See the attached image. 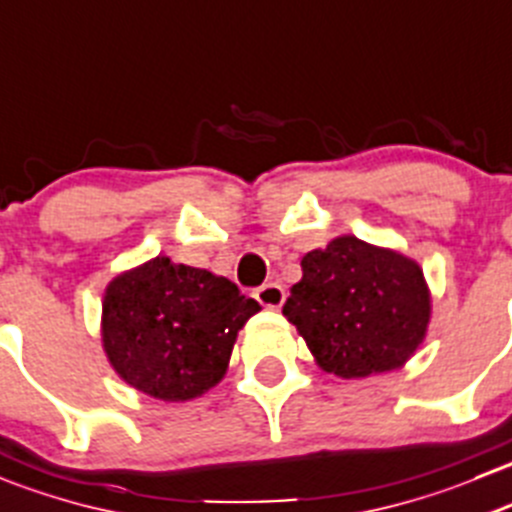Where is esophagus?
<instances>
[{
  "label": "esophagus",
  "mask_w": 512,
  "mask_h": 512,
  "mask_svg": "<svg viewBox=\"0 0 512 512\" xmlns=\"http://www.w3.org/2000/svg\"><path fill=\"white\" fill-rule=\"evenodd\" d=\"M255 297H257V302H260V305L277 310V307L285 302V287H282L280 282H265L262 287H257Z\"/></svg>",
  "instance_id": "obj_1"
}]
</instances>
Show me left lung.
<instances>
[{"instance_id": "1", "label": "left lung", "mask_w": 512, "mask_h": 512, "mask_svg": "<svg viewBox=\"0 0 512 512\" xmlns=\"http://www.w3.org/2000/svg\"><path fill=\"white\" fill-rule=\"evenodd\" d=\"M282 312L322 370L367 377L395 370L418 350L430 295L413 260L347 235L302 257V280Z\"/></svg>"}]
</instances>
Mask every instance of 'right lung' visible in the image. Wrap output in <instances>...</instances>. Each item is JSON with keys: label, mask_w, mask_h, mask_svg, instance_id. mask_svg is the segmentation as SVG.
<instances>
[{"label": "right lung", "mask_w": 512, "mask_h": 512, "mask_svg": "<svg viewBox=\"0 0 512 512\" xmlns=\"http://www.w3.org/2000/svg\"><path fill=\"white\" fill-rule=\"evenodd\" d=\"M257 310L227 277L155 257L109 282L104 350L132 388L172 403L192 400L222 380L237 330Z\"/></svg>", "instance_id": "1"}]
</instances>
